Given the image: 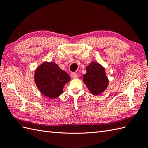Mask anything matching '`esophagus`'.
Instances as JSON below:
<instances>
[{
	"label": "esophagus",
	"instance_id": "esophagus-1",
	"mask_svg": "<svg viewBox=\"0 0 148 148\" xmlns=\"http://www.w3.org/2000/svg\"><path fill=\"white\" fill-rule=\"evenodd\" d=\"M71 76H72V77H73V79H75V78H77V77L78 75H77V74H76V73H73L71 74Z\"/></svg>",
	"mask_w": 148,
	"mask_h": 148
}]
</instances>
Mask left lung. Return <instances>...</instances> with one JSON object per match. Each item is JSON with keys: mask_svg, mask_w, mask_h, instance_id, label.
Here are the masks:
<instances>
[{"mask_svg": "<svg viewBox=\"0 0 148 148\" xmlns=\"http://www.w3.org/2000/svg\"><path fill=\"white\" fill-rule=\"evenodd\" d=\"M86 71V74L83 75V82L92 94L99 95L109 84L105 69L99 63L92 62L87 66Z\"/></svg>", "mask_w": 148, "mask_h": 148, "instance_id": "left-lung-1", "label": "left lung"}]
</instances>
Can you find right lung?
Wrapping results in <instances>:
<instances>
[{"label": "right lung", "instance_id": "obj_1", "mask_svg": "<svg viewBox=\"0 0 148 148\" xmlns=\"http://www.w3.org/2000/svg\"><path fill=\"white\" fill-rule=\"evenodd\" d=\"M34 80L42 94L54 99L62 94L64 86L71 80V77L58 64L45 62L37 68Z\"/></svg>", "mask_w": 148, "mask_h": 148}]
</instances>
